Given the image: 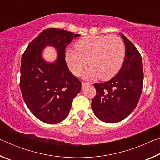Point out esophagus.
<instances>
[{"mask_svg":"<svg viewBox=\"0 0 160 160\" xmlns=\"http://www.w3.org/2000/svg\"><path fill=\"white\" fill-rule=\"evenodd\" d=\"M89 85H90V84L89 83H88V82H82V89H84V88H85L86 87H88V86H89Z\"/></svg>","mask_w":160,"mask_h":160,"instance_id":"1","label":"esophagus"}]
</instances>
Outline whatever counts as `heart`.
Masks as SVG:
<instances>
[{
	"mask_svg": "<svg viewBox=\"0 0 160 160\" xmlns=\"http://www.w3.org/2000/svg\"><path fill=\"white\" fill-rule=\"evenodd\" d=\"M75 48L66 51V63L72 73L79 75L88 61L90 68L83 75L86 79L113 78L120 70L125 56L123 42L114 35L84 37Z\"/></svg>",
	"mask_w": 160,
	"mask_h": 160,
	"instance_id": "obj_1",
	"label": "heart"
}]
</instances>
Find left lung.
<instances>
[{
	"instance_id": "left-lung-1",
	"label": "left lung",
	"mask_w": 160,
	"mask_h": 160,
	"mask_svg": "<svg viewBox=\"0 0 160 160\" xmlns=\"http://www.w3.org/2000/svg\"><path fill=\"white\" fill-rule=\"evenodd\" d=\"M126 45L125 59L117 75L112 80L94 84L96 96L92 109L99 120L117 123L126 118L136 107L143 86L141 56L135 46L121 34Z\"/></svg>"
}]
</instances>
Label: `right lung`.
Instances as JSON below:
<instances>
[{"label": "right lung", "mask_w": 160, "mask_h": 160, "mask_svg": "<svg viewBox=\"0 0 160 160\" xmlns=\"http://www.w3.org/2000/svg\"><path fill=\"white\" fill-rule=\"evenodd\" d=\"M80 34L50 28L29 43L21 60L20 87L30 112L43 122H61L69 114L74 97L81 90V82L71 73L65 60V51ZM47 45L58 50V59L46 62L42 51Z\"/></svg>", "instance_id": "obj_1"}]
</instances>
